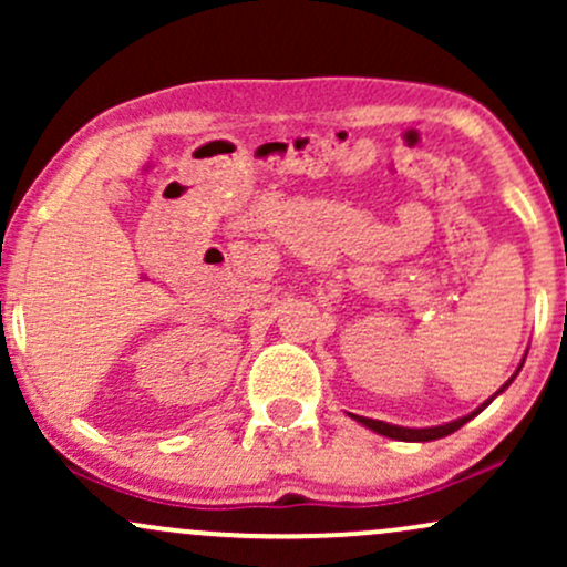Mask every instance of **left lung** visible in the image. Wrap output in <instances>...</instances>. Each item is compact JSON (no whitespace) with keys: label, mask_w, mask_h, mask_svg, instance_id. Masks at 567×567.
<instances>
[{"label":"left lung","mask_w":567,"mask_h":567,"mask_svg":"<svg viewBox=\"0 0 567 567\" xmlns=\"http://www.w3.org/2000/svg\"><path fill=\"white\" fill-rule=\"evenodd\" d=\"M523 368V365H519ZM519 368H517V373H519ZM514 373V375H517ZM514 375L509 381L504 383V386L498 389L496 394L491 396V400L487 402H483V405H480L477 410H474V413H470V415H464V419H455V421H451V424H442V426H429V429H408V426H394V424H386V421H375V419H365V415H354V413H349L351 419L354 421H360L362 426H368V429H373V432H379V434H383V437H392V440H400V442H429V440H440V437H447V434H453L455 429H461L466 424V421H472L474 415L480 413V410H485L487 405H491L493 400H496V396L504 392L506 386H509V383L514 381Z\"/></svg>","instance_id":"1"}]
</instances>
